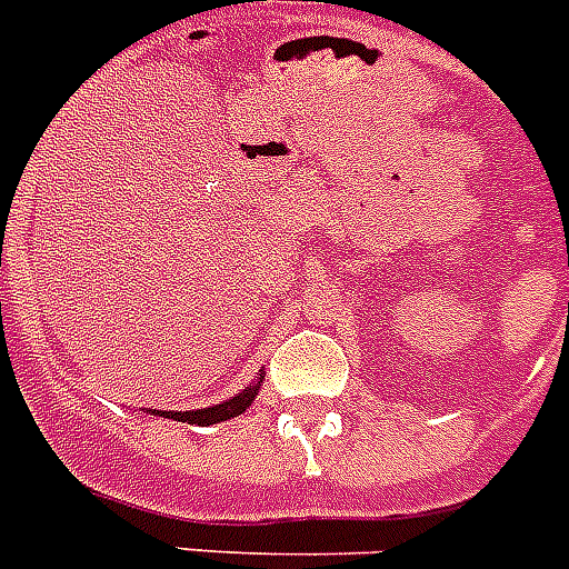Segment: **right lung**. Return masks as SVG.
I'll return each mask as SVG.
<instances>
[{
	"mask_svg": "<svg viewBox=\"0 0 569 569\" xmlns=\"http://www.w3.org/2000/svg\"><path fill=\"white\" fill-rule=\"evenodd\" d=\"M256 393H259V387H248L244 393L233 396V399L222 401V405L216 407H204V410H184V413H162V410H153V413H162L168 416V419H179V421H188V425H199V427H210L216 425V421H228L233 419V416L244 413L250 407V401L256 399Z\"/></svg>",
	"mask_w": 569,
	"mask_h": 569,
	"instance_id": "obj_1",
	"label": "right lung"
}]
</instances>
